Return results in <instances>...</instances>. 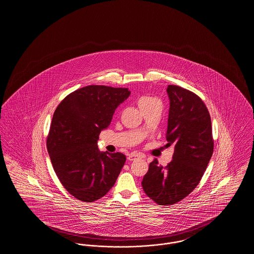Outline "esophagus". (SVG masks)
<instances>
[{
  "label": "esophagus",
  "instance_id": "1",
  "mask_svg": "<svg viewBox=\"0 0 254 254\" xmlns=\"http://www.w3.org/2000/svg\"><path fill=\"white\" fill-rule=\"evenodd\" d=\"M138 157H143V156L140 155V154H138V153H130V154L127 156V160L133 161V160H135L136 158Z\"/></svg>",
  "mask_w": 254,
  "mask_h": 254
}]
</instances>
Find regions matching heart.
Returning a JSON list of instances; mask_svg holds the SVG:
<instances>
[{
    "label": "heart",
    "mask_w": 254,
    "mask_h": 254,
    "mask_svg": "<svg viewBox=\"0 0 254 254\" xmlns=\"http://www.w3.org/2000/svg\"><path fill=\"white\" fill-rule=\"evenodd\" d=\"M137 103H138L139 108L142 110V109L149 107L150 105L155 104V103H159V102H158L157 99H155V98H153V97L144 95V96H141L138 99Z\"/></svg>",
    "instance_id": "heart-1"
}]
</instances>
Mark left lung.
Returning a JSON list of instances; mask_svg holds the SVG:
<instances>
[{
    "label": "left lung",
    "mask_w": 254,
    "mask_h": 254,
    "mask_svg": "<svg viewBox=\"0 0 254 254\" xmlns=\"http://www.w3.org/2000/svg\"><path fill=\"white\" fill-rule=\"evenodd\" d=\"M169 120L166 146H174L172 161L150 164L142 181L145 194L160 205L180 202L197 187L213 153L209 112L195 93L169 85Z\"/></svg>",
    "instance_id": "obj_1"
}]
</instances>
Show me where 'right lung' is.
<instances>
[{"label":"right lung","mask_w":254,"mask_h":254,"mask_svg":"<svg viewBox=\"0 0 254 254\" xmlns=\"http://www.w3.org/2000/svg\"><path fill=\"white\" fill-rule=\"evenodd\" d=\"M129 95L127 88L87 85L68 94L55 109L47 139L49 157L64 188L80 201L105 196L121 172L126 156L101 152L97 142Z\"/></svg>","instance_id":"right-lung-1"}]
</instances>
